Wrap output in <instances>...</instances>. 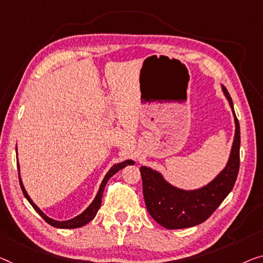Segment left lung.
<instances>
[{"label":"left lung","instance_id":"8db88e82","mask_svg":"<svg viewBox=\"0 0 263 263\" xmlns=\"http://www.w3.org/2000/svg\"><path fill=\"white\" fill-rule=\"evenodd\" d=\"M222 91L232 107L235 136L228 163L206 185L195 190L176 187L151 167H140L143 194L148 214L166 229H183L204 222L232 191L240 169V124L234 111L233 100L224 86Z\"/></svg>","mask_w":263,"mask_h":263}]
</instances>
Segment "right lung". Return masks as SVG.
<instances>
[{
	"label": "right lung",
	"mask_w": 263,
	"mask_h": 263,
	"mask_svg": "<svg viewBox=\"0 0 263 263\" xmlns=\"http://www.w3.org/2000/svg\"><path fill=\"white\" fill-rule=\"evenodd\" d=\"M17 151V150H16ZM133 165L135 164V162L131 159H127L125 160V162H121V163H118V164H115L111 169L108 170V172L106 175H105V177L103 179V182H101L100 184V187L99 190H98L97 193V196L96 198L93 199V202L89 204L86 209L82 211V213L80 215H78V216L73 217L68 219V221H55V219L50 218L47 216L46 214L42 213V210L39 208L35 203L31 201V198L29 197V195L27 194V191L25 189V186H23V183H22V179H21V176H20V171H18V178H20V185H21V189H22V193L23 195H25V197L28 199V202L31 204V206L34 208L35 210H36V213L40 215V216L45 219V221L48 223V224H50L52 227H55V228H62V229H74V228H80V227L87 224V223L89 221H92V219L96 217V215L98 213V210H99V208L101 205V197H103V194H104V189L105 186H106V183L109 179V177H112L113 175L117 174L119 170L123 169V167L127 166V165ZM17 169L20 170V165H18V162H17Z\"/></svg>",
	"instance_id": "obj_1"
}]
</instances>
